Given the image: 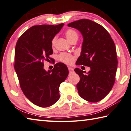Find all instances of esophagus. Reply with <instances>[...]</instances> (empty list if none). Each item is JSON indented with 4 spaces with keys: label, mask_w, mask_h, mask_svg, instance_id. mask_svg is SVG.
I'll return each mask as SVG.
<instances>
[{
    "label": "esophagus",
    "mask_w": 131,
    "mask_h": 131,
    "mask_svg": "<svg viewBox=\"0 0 131 131\" xmlns=\"http://www.w3.org/2000/svg\"><path fill=\"white\" fill-rule=\"evenodd\" d=\"M68 69H69V73H72L74 72V70H73V68H70V67H69L68 68Z\"/></svg>",
    "instance_id": "esophagus-1"
}]
</instances>
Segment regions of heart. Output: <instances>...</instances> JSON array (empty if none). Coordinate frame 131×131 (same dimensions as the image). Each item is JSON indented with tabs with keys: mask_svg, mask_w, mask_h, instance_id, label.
Wrapping results in <instances>:
<instances>
[{
	"mask_svg": "<svg viewBox=\"0 0 131 131\" xmlns=\"http://www.w3.org/2000/svg\"><path fill=\"white\" fill-rule=\"evenodd\" d=\"M65 35L68 40L69 42L72 41L73 39H78L77 32H76L75 30H74L73 29H68L66 30V31L65 32ZM56 39H57L56 36L54 37L52 39V41H51L52 46H53L54 44H55ZM58 59L60 61L66 64H71L73 62V61L74 60V58L72 55L66 53H61L60 55H59Z\"/></svg>",
	"mask_w": 131,
	"mask_h": 131,
	"instance_id": "obj_1",
	"label": "heart"
}]
</instances>
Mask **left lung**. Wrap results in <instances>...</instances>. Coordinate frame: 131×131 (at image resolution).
I'll return each instance as SVG.
<instances>
[{
    "label": "left lung",
    "mask_w": 131,
    "mask_h": 131,
    "mask_svg": "<svg viewBox=\"0 0 131 131\" xmlns=\"http://www.w3.org/2000/svg\"><path fill=\"white\" fill-rule=\"evenodd\" d=\"M68 26L79 30L84 38L77 65L90 68L87 74L74 69L80 78L77 85L78 94L89 102L101 101L115 84L118 63L115 43L105 28L92 20L80 19Z\"/></svg>",
    "instance_id": "left-lung-1"
}]
</instances>
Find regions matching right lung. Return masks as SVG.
Masks as SVG:
<instances>
[{
    "label": "right lung",
    "instance_id": "1",
    "mask_svg": "<svg viewBox=\"0 0 131 131\" xmlns=\"http://www.w3.org/2000/svg\"><path fill=\"white\" fill-rule=\"evenodd\" d=\"M42 25L32 26L16 42L14 68L21 89L35 105L49 107L59 99V85L67 78L69 71L63 63L54 65L52 70L44 69V61H53L51 41L63 26Z\"/></svg>",
    "mask_w": 131,
    "mask_h": 131
}]
</instances>
